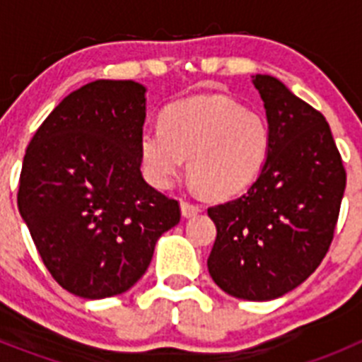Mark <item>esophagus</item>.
<instances>
[{
  "mask_svg": "<svg viewBox=\"0 0 362 362\" xmlns=\"http://www.w3.org/2000/svg\"><path fill=\"white\" fill-rule=\"evenodd\" d=\"M181 212H183L185 217H192V216H197L201 212V206L196 203H192V201L183 199L181 201Z\"/></svg>",
  "mask_w": 362,
  "mask_h": 362,
  "instance_id": "1",
  "label": "esophagus"
}]
</instances>
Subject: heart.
Segmentation results:
<instances>
[{"mask_svg": "<svg viewBox=\"0 0 362 362\" xmlns=\"http://www.w3.org/2000/svg\"><path fill=\"white\" fill-rule=\"evenodd\" d=\"M272 132L259 112L226 95H199L168 107L161 124L139 136L145 175L170 187L188 158V174L204 194L235 196L250 187L267 165Z\"/></svg>", "mask_w": 362, "mask_h": 362, "instance_id": "1", "label": "heart"}]
</instances>
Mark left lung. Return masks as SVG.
Masks as SVG:
<instances>
[{
  "label": "left lung",
  "instance_id": "1",
  "mask_svg": "<svg viewBox=\"0 0 362 362\" xmlns=\"http://www.w3.org/2000/svg\"><path fill=\"white\" fill-rule=\"evenodd\" d=\"M255 88L272 132L267 165L241 197L210 206L209 272L239 299L270 300L312 276L334 239L346 170L321 112L272 76Z\"/></svg>",
  "mask_w": 362,
  "mask_h": 362
}]
</instances>
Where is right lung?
I'll return each mask as SVG.
<instances>
[{
    "mask_svg": "<svg viewBox=\"0 0 362 362\" xmlns=\"http://www.w3.org/2000/svg\"><path fill=\"white\" fill-rule=\"evenodd\" d=\"M145 86L98 79L66 95L30 139L18 209L45 267L85 299L132 288L179 201L143 179L139 136Z\"/></svg>",
    "mask_w": 362,
    "mask_h": 362,
    "instance_id": "add662e5",
    "label": "right lung"
}]
</instances>
